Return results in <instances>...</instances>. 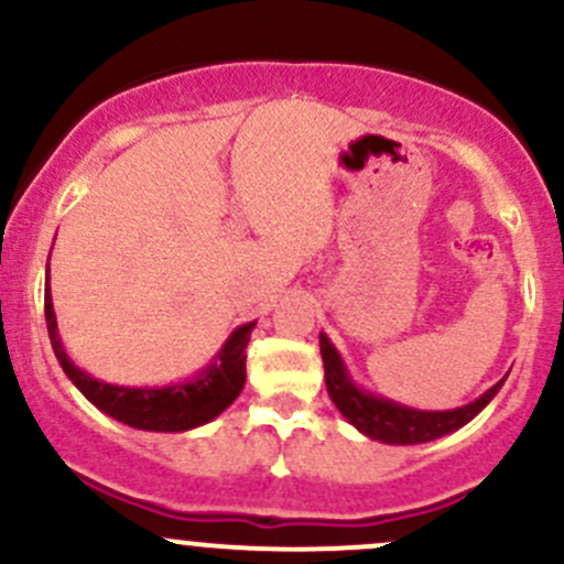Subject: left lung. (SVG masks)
<instances>
[{"mask_svg":"<svg viewBox=\"0 0 564 564\" xmlns=\"http://www.w3.org/2000/svg\"><path fill=\"white\" fill-rule=\"evenodd\" d=\"M318 349H322L324 360V382H327V392L333 398L335 409L360 434H366L368 440L384 442V445H423V442H434L440 436L464 429L471 417H477L494 401V395L502 390L505 379H499L494 388H488L480 398L464 403V406L429 412V409L403 406V403L360 388L351 379L340 351L335 349L333 340L324 333H318Z\"/></svg>","mask_w":564,"mask_h":564,"instance_id":"8db88e82","label":"left lung"}]
</instances>
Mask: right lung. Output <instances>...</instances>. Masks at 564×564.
I'll return each instance as SVG.
<instances>
[{
  "mask_svg": "<svg viewBox=\"0 0 564 564\" xmlns=\"http://www.w3.org/2000/svg\"><path fill=\"white\" fill-rule=\"evenodd\" d=\"M51 259V256H48ZM45 327H48L51 346L59 360L62 371L67 373L73 384L82 390L89 403L139 431H161V434H180V431L198 429L218 417L224 409L235 403L246 388V349L256 322L240 324L235 333L226 338L213 362L193 373L185 382L161 384V388H128V384H111L104 379L89 377L87 371L76 366L62 346L59 327H56L54 300H51L48 270H45Z\"/></svg>",
  "mask_w": 564,
  "mask_h": 564,
  "instance_id": "1",
  "label": "right lung"
}]
</instances>
